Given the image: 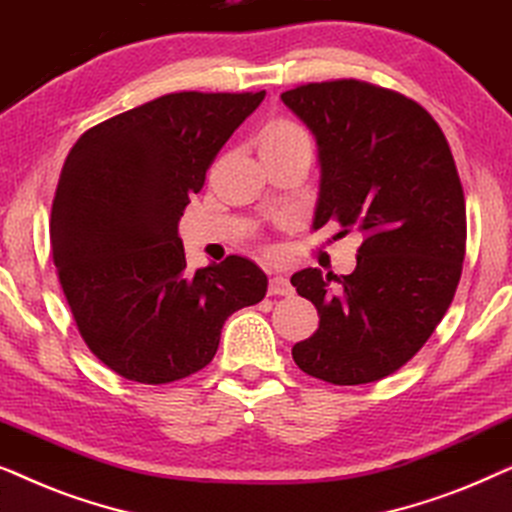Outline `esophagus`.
<instances>
[{"mask_svg":"<svg viewBox=\"0 0 512 512\" xmlns=\"http://www.w3.org/2000/svg\"><path fill=\"white\" fill-rule=\"evenodd\" d=\"M268 291H270V296H291L293 286H291V282H289V277L275 275V277H270Z\"/></svg>","mask_w":512,"mask_h":512,"instance_id":"esophagus-1","label":"esophagus"}]
</instances>
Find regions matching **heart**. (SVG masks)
<instances>
[{"instance_id":"b5f03b06","label":"heart","mask_w":512,"mask_h":512,"mask_svg":"<svg viewBox=\"0 0 512 512\" xmlns=\"http://www.w3.org/2000/svg\"><path fill=\"white\" fill-rule=\"evenodd\" d=\"M291 144H310V139H307L305 130L300 128V125L284 121V118L268 123L265 125V130L261 132V149H268V146L275 149V146H291Z\"/></svg>"}]
</instances>
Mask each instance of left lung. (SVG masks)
Listing matches in <instances>:
<instances>
[{"label":"left lung","instance_id":"left-lung-1","mask_svg":"<svg viewBox=\"0 0 512 512\" xmlns=\"http://www.w3.org/2000/svg\"><path fill=\"white\" fill-rule=\"evenodd\" d=\"M282 102L319 146L312 228H359L352 275L305 268L291 277L319 312L291 349L303 373L368 384L405 366L450 307L466 254V202L450 144L429 111L373 83H307Z\"/></svg>","mask_w":512,"mask_h":512}]
</instances>
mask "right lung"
<instances>
[{
	"label": "right lung",
	"mask_w": 512,
	"mask_h": 512,
	"mask_svg": "<svg viewBox=\"0 0 512 512\" xmlns=\"http://www.w3.org/2000/svg\"><path fill=\"white\" fill-rule=\"evenodd\" d=\"M261 93H172L72 146L51 209L53 263L90 352L125 380L167 384L214 359L230 314L268 277L228 256L186 270L179 219Z\"/></svg>",
	"instance_id": "right-lung-1"
}]
</instances>
